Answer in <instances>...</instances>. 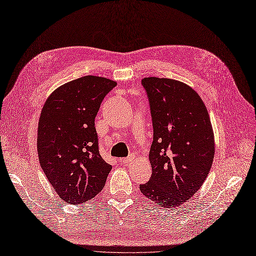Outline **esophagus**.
I'll list each match as a JSON object with an SVG mask.
<instances>
[{
    "mask_svg": "<svg viewBox=\"0 0 256 256\" xmlns=\"http://www.w3.org/2000/svg\"><path fill=\"white\" fill-rule=\"evenodd\" d=\"M132 160H133V156H128L126 158H121L119 162L121 164H130L132 162Z\"/></svg>",
    "mask_w": 256,
    "mask_h": 256,
    "instance_id": "esophagus-1",
    "label": "esophagus"
}]
</instances>
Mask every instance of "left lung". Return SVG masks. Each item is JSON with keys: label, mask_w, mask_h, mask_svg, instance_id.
I'll return each mask as SVG.
<instances>
[{"label": "left lung", "mask_w": 256, "mask_h": 256, "mask_svg": "<svg viewBox=\"0 0 256 256\" xmlns=\"http://www.w3.org/2000/svg\"><path fill=\"white\" fill-rule=\"evenodd\" d=\"M153 122L152 176L140 192L164 208L182 204L200 190L215 153L209 112L191 86L173 79L141 80Z\"/></svg>", "instance_id": "1"}]
</instances>
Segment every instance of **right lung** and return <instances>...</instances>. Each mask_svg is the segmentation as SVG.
I'll list each match as a JSON object with an SVG mask.
<instances>
[{
  "mask_svg": "<svg viewBox=\"0 0 256 256\" xmlns=\"http://www.w3.org/2000/svg\"><path fill=\"white\" fill-rule=\"evenodd\" d=\"M116 85L85 76L61 85L45 101L38 126V155L54 190L68 204L88 202L106 184L112 166L99 153L94 118Z\"/></svg>",
  "mask_w": 256,
  "mask_h": 256,
  "instance_id": "right-lung-1",
  "label": "right lung"
}]
</instances>
